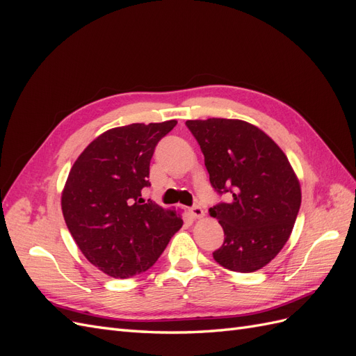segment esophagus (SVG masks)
<instances>
[{
	"instance_id": "obj_1",
	"label": "esophagus",
	"mask_w": 356,
	"mask_h": 356,
	"mask_svg": "<svg viewBox=\"0 0 356 356\" xmlns=\"http://www.w3.org/2000/svg\"><path fill=\"white\" fill-rule=\"evenodd\" d=\"M190 213H191L193 218H202L204 215V211L199 207V204H195V207L190 208Z\"/></svg>"
}]
</instances>
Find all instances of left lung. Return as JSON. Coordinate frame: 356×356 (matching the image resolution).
Wrapping results in <instances>:
<instances>
[{"mask_svg": "<svg viewBox=\"0 0 356 356\" xmlns=\"http://www.w3.org/2000/svg\"><path fill=\"white\" fill-rule=\"evenodd\" d=\"M200 145L213 190L232 200L209 208L224 230L213 251L220 266L260 270L286 243L301 203L300 182L277 144L261 129L232 118L187 120Z\"/></svg>", "mask_w": 356, "mask_h": 356, "instance_id": "left-lung-1", "label": "left lung"}]
</instances>
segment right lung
<instances>
[{
	"label": "right lung",
	"mask_w": 356,
	"mask_h": 356,
	"mask_svg": "<svg viewBox=\"0 0 356 356\" xmlns=\"http://www.w3.org/2000/svg\"><path fill=\"white\" fill-rule=\"evenodd\" d=\"M177 120L114 127L92 141L72 165L62 191V212L80 251L111 277H132L152 267L182 220L175 211L144 203L149 160Z\"/></svg>",
	"instance_id": "right-lung-1"
}]
</instances>
